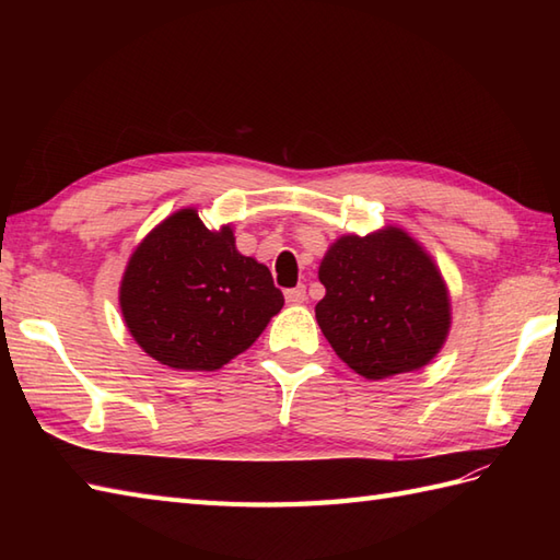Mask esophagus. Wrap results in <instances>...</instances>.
Segmentation results:
<instances>
[{
    "label": "esophagus",
    "mask_w": 560,
    "mask_h": 560,
    "mask_svg": "<svg viewBox=\"0 0 560 560\" xmlns=\"http://www.w3.org/2000/svg\"><path fill=\"white\" fill-rule=\"evenodd\" d=\"M305 287H295V289H289L287 291V303L291 305H299V303H305Z\"/></svg>",
    "instance_id": "34e87169"
}]
</instances>
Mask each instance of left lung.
<instances>
[{"label":"left lung","instance_id":"8db88e82","mask_svg":"<svg viewBox=\"0 0 560 560\" xmlns=\"http://www.w3.org/2000/svg\"><path fill=\"white\" fill-rule=\"evenodd\" d=\"M315 305L319 329L339 359L368 380L425 365L450 329L443 277L421 245L399 229L343 235L329 247Z\"/></svg>","mask_w":560,"mask_h":560}]
</instances>
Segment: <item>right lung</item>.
<instances>
[{
    "mask_svg": "<svg viewBox=\"0 0 560 560\" xmlns=\"http://www.w3.org/2000/svg\"><path fill=\"white\" fill-rule=\"evenodd\" d=\"M120 307L151 359L177 371H217L253 347L283 307V293L265 265L237 253L229 225L209 231L195 209H183L129 259Z\"/></svg>",
    "mask_w": 560,
    "mask_h": 560,
    "instance_id": "right-lung-1",
    "label": "right lung"
}]
</instances>
